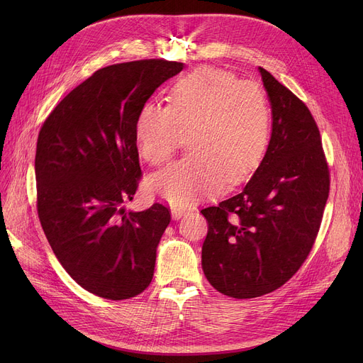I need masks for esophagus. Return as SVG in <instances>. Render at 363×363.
Here are the masks:
<instances>
[{"label": "esophagus", "instance_id": "esophagus-1", "mask_svg": "<svg viewBox=\"0 0 363 363\" xmlns=\"http://www.w3.org/2000/svg\"><path fill=\"white\" fill-rule=\"evenodd\" d=\"M185 208H182V207H174L172 208V218H174L175 220H178V219H181L184 215H185Z\"/></svg>", "mask_w": 363, "mask_h": 363}]
</instances>
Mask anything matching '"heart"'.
<instances>
[{"mask_svg":"<svg viewBox=\"0 0 363 363\" xmlns=\"http://www.w3.org/2000/svg\"><path fill=\"white\" fill-rule=\"evenodd\" d=\"M189 133V155L152 175V196L184 207L226 184H238L262 162L271 137V106L260 86L231 72L200 67L172 85L169 106L145 103L135 119L140 155L166 162Z\"/></svg>","mask_w":363,"mask_h":363,"instance_id":"heart-1","label":"heart"}]
</instances>
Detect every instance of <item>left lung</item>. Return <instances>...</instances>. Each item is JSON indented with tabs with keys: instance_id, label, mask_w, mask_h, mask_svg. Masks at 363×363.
I'll return each mask as SVG.
<instances>
[{
	"instance_id": "left-lung-1",
	"label": "left lung",
	"mask_w": 363,
	"mask_h": 363,
	"mask_svg": "<svg viewBox=\"0 0 363 363\" xmlns=\"http://www.w3.org/2000/svg\"><path fill=\"white\" fill-rule=\"evenodd\" d=\"M272 132L259 167L241 191L201 211L208 231L203 272L234 298L272 293L309 256L330 193V170L309 108L259 67Z\"/></svg>"
}]
</instances>
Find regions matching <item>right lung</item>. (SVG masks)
<instances>
[{
	"label": "right lung",
	"mask_w": 363,
	"mask_h": 363,
	"mask_svg": "<svg viewBox=\"0 0 363 363\" xmlns=\"http://www.w3.org/2000/svg\"><path fill=\"white\" fill-rule=\"evenodd\" d=\"M184 63L160 59L111 65L70 91L44 122L36 143L38 216L66 272L108 300L143 293L170 222L169 208L123 207L141 167L135 119Z\"/></svg>",
	"instance_id": "add662e5"
}]
</instances>
